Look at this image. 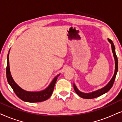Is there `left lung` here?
Segmentation results:
<instances>
[{"label": "left lung", "mask_w": 122, "mask_h": 122, "mask_svg": "<svg viewBox=\"0 0 122 122\" xmlns=\"http://www.w3.org/2000/svg\"><path fill=\"white\" fill-rule=\"evenodd\" d=\"M109 42L111 43L112 46V52H113V56H114V59H115V72L114 75H113V77L111 79V80L107 84V85L105 86V87H103V88L101 89H99V90L95 91V92H90V93H84V92H82L78 90L77 87L75 86V85L74 84V89L76 93L79 96H80L81 98H84V99H93L97 98V97H99L101 95H103V94L106 93L107 92H108L109 90H110V89L112 88V86H113V84H114L115 79H116L117 73L118 71V58L117 56L116 51H115V47L114 45L113 44V42H112L111 40H110L109 38L108 39Z\"/></svg>", "instance_id": "obj_1"}]
</instances>
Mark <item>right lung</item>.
Segmentation results:
<instances>
[{
    "mask_svg": "<svg viewBox=\"0 0 122 122\" xmlns=\"http://www.w3.org/2000/svg\"><path fill=\"white\" fill-rule=\"evenodd\" d=\"M10 51V50H9ZM9 54L8 53L7 56V66H6V78L8 83L12 87L14 92L17 95V96L23 101L30 102V103H37V102H41L47 100L52 94L53 89H54L55 85L57 79L58 75L54 78V79L50 84V85L44 90L38 92H29L24 90L21 87L19 86L15 83L11 75L9 69Z\"/></svg>",
    "mask_w": 122,
    "mask_h": 122,
    "instance_id": "obj_1",
    "label": "right lung"
}]
</instances>
